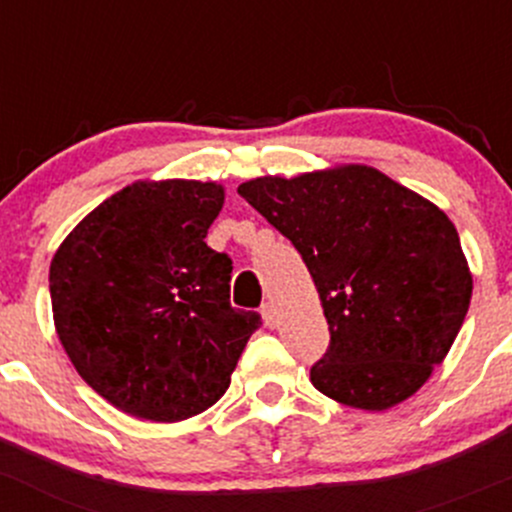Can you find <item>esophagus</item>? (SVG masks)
<instances>
[{
	"label": "esophagus",
	"instance_id": "obj_1",
	"mask_svg": "<svg viewBox=\"0 0 512 512\" xmlns=\"http://www.w3.org/2000/svg\"><path fill=\"white\" fill-rule=\"evenodd\" d=\"M262 319H265V326H270V328L277 326V309H274L272 301L262 304Z\"/></svg>",
	"mask_w": 512,
	"mask_h": 512
}]
</instances>
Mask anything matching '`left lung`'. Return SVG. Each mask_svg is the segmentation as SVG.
<instances>
[{
  "mask_svg": "<svg viewBox=\"0 0 512 512\" xmlns=\"http://www.w3.org/2000/svg\"><path fill=\"white\" fill-rule=\"evenodd\" d=\"M238 193L292 240L319 292L331 343L311 383L383 412L412 397L449 353L473 277L441 208L365 164L260 176Z\"/></svg>",
  "mask_w": 512,
  "mask_h": 512,
  "instance_id": "8db88e82",
  "label": "left lung"
}]
</instances>
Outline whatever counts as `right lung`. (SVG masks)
I'll return each mask as SVG.
<instances>
[{
  "label": "right lung",
  "mask_w": 512,
  "mask_h": 512,
  "mask_svg": "<svg viewBox=\"0 0 512 512\" xmlns=\"http://www.w3.org/2000/svg\"><path fill=\"white\" fill-rule=\"evenodd\" d=\"M215 181H134L90 211L51 260L53 324L100 397L149 422L215 405L262 324L230 306L233 262L206 245Z\"/></svg>",
  "instance_id": "obj_1"
}]
</instances>
